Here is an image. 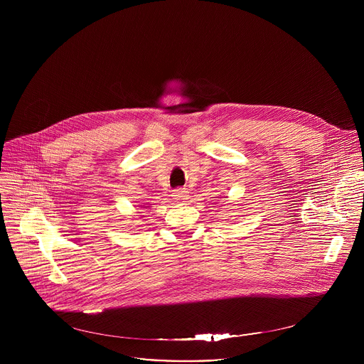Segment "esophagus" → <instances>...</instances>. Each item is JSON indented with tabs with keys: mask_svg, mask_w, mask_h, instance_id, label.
<instances>
[{
	"mask_svg": "<svg viewBox=\"0 0 364 364\" xmlns=\"http://www.w3.org/2000/svg\"><path fill=\"white\" fill-rule=\"evenodd\" d=\"M187 191L184 190V188H178V190H176L174 193H173V197L176 198V200H187Z\"/></svg>",
	"mask_w": 364,
	"mask_h": 364,
	"instance_id": "1",
	"label": "esophagus"
}]
</instances>
